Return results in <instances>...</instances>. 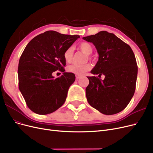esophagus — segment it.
I'll use <instances>...</instances> for the list:
<instances>
[{"instance_id": "obj_1", "label": "esophagus", "mask_w": 153, "mask_h": 153, "mask_svg": "<svg viewBox=\"0 0 153 153\" xmlns=\"http://www.w3.org/2000/svg\"><path fill=\"white\" fill-rule=\"evenodd\" d=\"M81 77V75H77V74L76 75V77L77 79H79Z\"/></svg>"}]
</instances>
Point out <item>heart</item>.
Wrapping results in <instances>:
<instances>
[{
	"label": "heart",
	"mask_w": 153,
	"mask_h": 153,
	"mask_svg": "<svg viewBox=\"0 0 153 153\" xmlns=\"http://www.w3.org/2000/svg\"><path fill=\"white\" fill-rule=\"evenodd\" d=\"M79 48L83 53L87 55H91L93 53L92 45L88 42H82L79 45ZM73 56V48L69 47L67 48L64 53V59L65 62L69 63L72 60ZM91 69V65L90 64H86L84 65H77L72 64L67 67V71L69 72L74 74L77 75H81L82 74L89 71Z\"/></svg>",
	"instance_id": "b5f03b06"
}]
</instances>
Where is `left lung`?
<instances>
[{"instance_id":"left-lung-1","label":"left lung","mask_w":153,"mask_h":153,"mask_svg":"<svg viewBox=\"0 0 153 153\" xmlns=\"http://www.w3.org/2000/svg\"><path fill=\"white\" fill-rule=\"evenodd\" d=\"M82 39L93 43L99 55L91 72L105 76L104 80L88 77V103L103 114H118L126 108L135 92L137 65L133 51L114 34L105 31Z\"/></svg>"}]
</instances>
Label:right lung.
Here are the masks:
<instances>
[{
  "label": "right lung",
  "instance_id": "obj_1",
  "mask_svg": "<svg viewBox=\"0 0 153 153\" xmlns=\"http://www.w3.org/2000/svg\"><path fill=\"white\" fill-rule=\"evenodd\" d=\"M79 38L48 31L26 45L19 62V89L28 108L35 114H51L65 101L76 77L74 74L64 72V53ZM57 70L63 75L55 78L52 73Z\"/></svg>",
  "mask_w": 153,
  "mask_h": 153
}]
</instances>
